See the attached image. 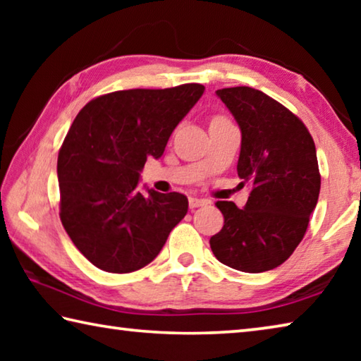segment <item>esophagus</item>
I'll return each instance as SVG.
<instances>
[{
    "instance_id": "1",
    "label": "esophagus",
    "mask_w": 361,
    "mask_h": 361,
    "mask_svg": "<svg viewBox=\"0 0 361 361\" xmlns=\"http://www.w3.org/2000/svg\"><path fill=\"white\" fill-rule=\"evenodd\" d=\"M209 204L207 199H199V197H189V209H197V207H202Z\"/></svg>"
}]
</instances>
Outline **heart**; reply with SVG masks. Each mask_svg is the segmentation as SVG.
I'll return each instance as SVG.
<instances>
[{
	"label": "heart",
	"mask_w": 361,
	"mask_h": 361,
	"mask_svg": "<svg viewBox=\"0 0 361 361\" xmlns=\"http://www.w3.org/2000/svg\"><path fill=\"white\" fill-rule=\"evenodd\" d=\"M219 121H229V119L226 118V116H223V114H216V116H213V118H212L210 124H212V122H219Z\"/></svg>",
	"instance_id": "1"
}]
</instances>
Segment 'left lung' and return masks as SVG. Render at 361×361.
<instances>
[{"label":"left lung","mask_w":361,"mask_h":361,"mask_svg":"<svg viewBox=\"0 0 361 361\" xmlns=\"http://www.w3.org/2000/svg\"><path fill=\"white\" fill-rule=\"evenodd\" d=\"M242 132L237 173L252 185L247 205L219 200L223 229L210 239L216 259L258 274L282 264L307 231L320 194L315 143L304 122L253 87L216 90Z\"/></svg>","instance_id":"obj_1"}]
</instances>
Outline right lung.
<instances>
[{"instance_id":"right-lung-1","label":"right lung","mask_w":361,"mask_h":361,"mask_svg":"<svg viewBox=\"0 0 361 361\" xmlns=\"http://www.w3.org/2000/svg\"><path fill=\"white\" fill-rule=\"evenodd\" d=\"M205 87L130 89L90 100L59 151L60 219L95 267L129 274L156 258L188 213V197L137 189L149 156L159 159Z\"/></svg>"}]
</instances>
